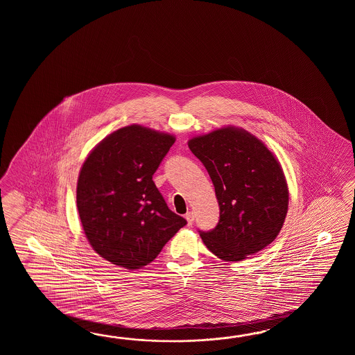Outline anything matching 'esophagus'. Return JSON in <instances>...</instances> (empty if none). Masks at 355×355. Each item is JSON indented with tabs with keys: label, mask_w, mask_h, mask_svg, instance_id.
Instances as JSON below:
<instances>
[{
	"label": "esophagus",
	"mask_w": 355,
	"mask_h": 355,
	"mask_svg": "<svg viewBox=\"0 0 355 355\" xmlns=\"http://www.w3.org/2000/svg\"><path fill=\"white\" fill-rule=\"evenodd\" d=\"M185 218L188 220V226H191L193 225V222H194V214L191 213V211H189L185 214Z\"/></svg>",
	"instance_id": "34e87169"
}]
</instances>
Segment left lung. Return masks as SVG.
<instances>
[{"instance_id":"left-lung-1","label":"left lung","mask_w":355,"mask_h":355,"mask_svg":"<svg viewBox=\"0 0 355 355\" xmlns=\"http://www.w3.org/2000/svg\"><path fill=\"white\" fill-rule=\"evenodd\" d=\"M188 146L207 168L218 200V225L199 231L208 250L225 261H241L272 243L289 200L277 157L257 137L236 127L194 137Z\"/></svg>"}]
</instances>
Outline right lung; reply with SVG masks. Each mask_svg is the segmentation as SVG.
Masks as SVG:
<instances>
[{"mask_svg": "<svg viewBox=\"0 0 355 355\" xmlns=\"http://www.w3.org/2000/svg\"><path fill=\"white\" fill-rule=\"evenodd\" d=\"M174 142L173 135L133 124L105 137L85 159L77 209L92 249L112 264L141 269L187 225L152 180Z\"/></svg>", "mask_w": 355, "mask_h": 355, "instance_id": "right-lung-1", "label": "right lung"}]
</instances>
